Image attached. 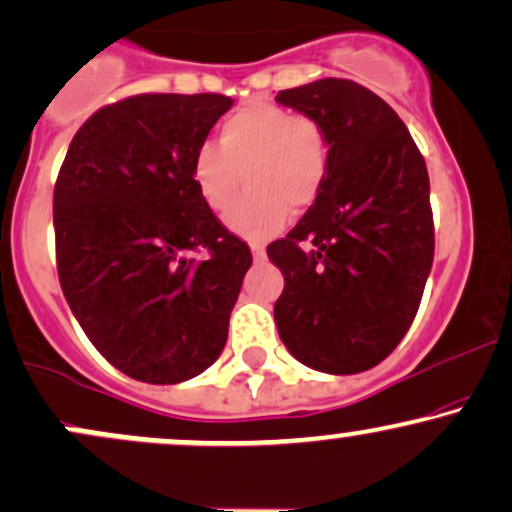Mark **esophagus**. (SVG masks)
I'll use <instances>...</instances> for the list:
<instances>
[{
  "label": "esophagus",
  "instance_id": "esophagus-1",
  "mask_svg": "<svg viewBox=\"0 0 512 512\" xmlns=\"http://www.w3.org/2000/svg\"><path fill=\"white\" fill-rule=\"evenodd\" d=\"M250 252H252V257H255L257 262L264 260V255H267V250H264L262 243H252V245H250Z\"/></svg>",
  "mask_w": 512,
  "mask_h": 512
}]
</instances>
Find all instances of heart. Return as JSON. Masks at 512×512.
I'll list each match as a JSON object with an SVG mask.
<instances>
[{
  "mask_svg": "<svg viewBox=\"0 0 512 512\" xmlns=\"http://www.w3.org/2000/svg\"><path fill=\"white\" fill-rule=\"evenodd\" d=\"M330 163V134L320 120L255 101L223 122L219 144L197 146L190 175L211 211L231 207L245 178L248 192L228 211L226 226L264 240L284 228L289 209L305 211L320 197Z\"/></svg>",
  "mask_w": 512,
  "mask_h": 512,
  "instance_id": "obj_1",
  "label": "heart"
}]
</instances>
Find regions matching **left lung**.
Segmentation results:
<instances>
[{
  "mask_svg": "<svg viewBox=\"0 0 512 512\" xmlns=\"http://www.w3.org/2000/svg\"><path fill=\"white\" fill-rule=\"evenodd\" d=\"M276 103L320 120L332 144L320 197L267 245L284 274L279 337L308 368L361 373L395 351L424 296L433 264L426 161L395 110L356 81L286 88Z\"/></svg>",
  "mask_w": 512,
  "mask_h": 512,
  "instance_id": "obj_1",
  "label": "left lung"
}]
</instances>
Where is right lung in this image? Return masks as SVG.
Returning <instances> with one entry per match:
<instances>
[{"label":"right lung","mask_w":512,"mask_h":512,"mask_svg":"<svg viewBox=\"0 0 512 512\" xmlns=\"http://www.w3.org/2000/svg\"><path fill=\"white\" fill-rule=\"evenodd\" d=\"M233 101L142 93L93 113L55 182L57 274L81 330L117 370L175 385L228 339L252 255L197 195L192 154ZM204 249L202 261L189 252Z\"/></svg>","instance_id":"obj_1"}]
</instances>
